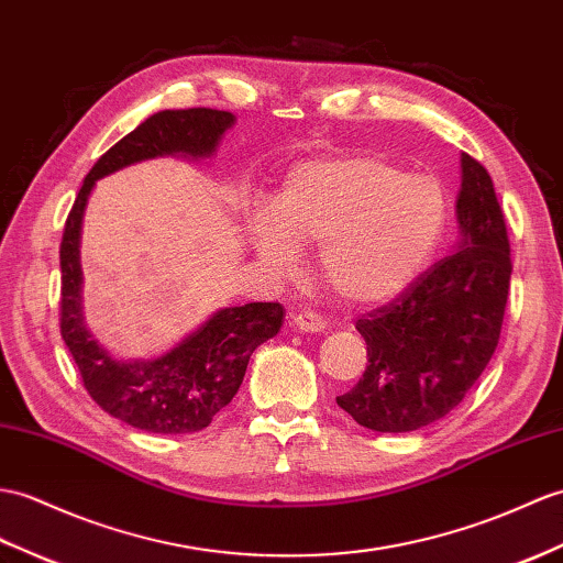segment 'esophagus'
<instances>
[{
	"instance_id": "esophagus-1",
	"label": "esophagus",
	"mask_w": 563,
	"mask_h": 563,
	"mask_svg": "<svg viewBox=\"0 0 563 563\" xmlns=\"http://www.w3.org/2000/svg\"><path fill=\"white\" fill-rule=\"evenodd\" d=\"M297 331H309V333H321L325 329V319L319 311H299L290 321Z\"/></svg>"
}]
</instances>
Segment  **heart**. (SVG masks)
<instances>
[{
    "mask_svg": "<svg viewBox=\"0 0 563 563\" xmlns=\"http://www.w3.org/2000/svg\"><path fill=\"white\" fill-rule=\"evenodd\" d=\"M449 191L437 175L412 173L382 153H352L295 167L278 213L250 222L258 256L295 273L299 246H319L323 283L350 305L402 292L434 256L449 225Z\"/></svg>",
    "mask_w": 563,
    "mask_h": 563,
    "instance_id": "obj_1",
    "label": "heart"
}]
</instances>
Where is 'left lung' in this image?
<instances>
[{
	"label": "left lung",
	"instance_id": "obj_1",
	"mask_svg": "<svg viewBox=\"0 0 563 563\" xmlns=\"http://www.w3.org/2000/svg\"><path fill=\"white\" fill-rule=\"evenodd\" d=\"M461 165V252L437 261L355 323L367 343V369L335 400L367 429L396 434L446 417L499 345L511 244L485 165L467 153Z\"/></svg>",
	"mask_w": 563,
	"mask_h": 563
}]
</instances>
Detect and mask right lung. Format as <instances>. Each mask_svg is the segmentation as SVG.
Returning a JSON list of instances; mask_svg holds the SVG:
<instances>
[{
    "label": "right lung",
    "instance_id": "obj_1",
    "mask_svg": "<svg viewBox=\"0 0 563 563\" xmlns=\"http://www.w3.org/2000/svg\"><path fill=\"white\" fill-rule=\"evenodd\" d=\"M232 122L230 112L211 108L163 110L148 117L90 167L64 222L59 244V331L64 343L88 396L117 420L153 434H189L211 424L238 396L252 352L280 331L285 309L280 302L222 309L161 360L132 364L112 360L86 331L81 319L78 234L84 208L96 179L155 155H211Z\"/></svg>",
    "mask_w": 563,
    "mask_h": 563
}]
</instances>
